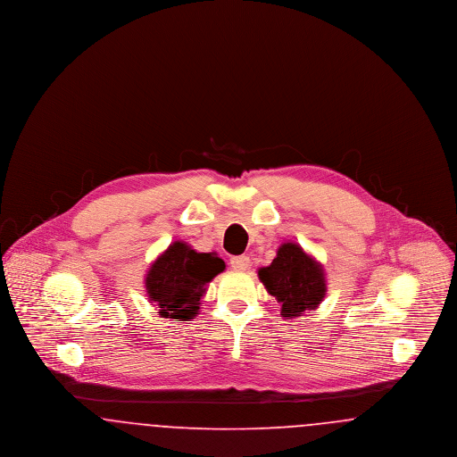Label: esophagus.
Instances as JSON below:
<instances>
[{
  "label": "esophagus",
  "mask_w": 457,
  "mask_h": 457,
  "mask_svg": "<svg viewBox=\"0 0 457 457\" xmlns=\"http://www.w3.org/2000/svg\"><path fill=\"white\" fill-rule=\"evenodd\" d=\"M229 265L235 270H246L248 265H250V259L246 255H237V257L229 259Z\"/></svg>",
  "instance_id": "1"
}]
</instances>
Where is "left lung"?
<instances>
[{
    "label": "left lung",
    "instance_id": "obj_1",
    "mask_svg": "<svg viewBox=\"0 0 457 457\" xmlns=\"http://www.w3.org/2000/svg\"><path fill=\"white\" fill-rule=\"evenodd\" d=\"M267 293L281 303L286 319L315 310L326 298L324 269L296 243H283L270 265L259 269Z\"/></svg>",
    "mask_w": 457,
    "mask_h": 457
}]
</instances>
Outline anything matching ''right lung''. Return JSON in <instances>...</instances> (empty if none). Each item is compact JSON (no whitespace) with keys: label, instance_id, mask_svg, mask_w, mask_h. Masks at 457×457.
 I'll return each instance as SVG.
<instances>
[{"label":"right lung","instance_id":"obj_1","mask_svg":"<svg viewBox=\"0 0 457 457\" xmlns=\"http://www.w3.org/2000/svg\"><path fill=\"white\" fill-rule=\"evenodd\" d=\"M226 263L216 253H198L183 241H174L154 261L145 289L159 315L174 320H190L200 310V300Z\"/></svg>","mask_w":457,"mask_h":457}]
</instances>
